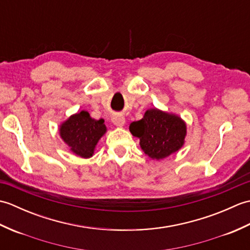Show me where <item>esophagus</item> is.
Masks as SVG:
<instances>
[{
    "instance_id": "34e87169",
    "label": "esophagus",
    "mask_w": 250,
    "mask_h": 250,
    "mask_svg": "<svg viewBox=\"0 0 250 250\" xmlns=\"http://www.w3.org/2000/svg\"><path fill=\"white\" fill-rule=\"evenodd\" d=\"M111 122L116 125L119 126V128H122L125 124V118L122 115H114L111 117Z\"/></svg>"
}]
</instances>
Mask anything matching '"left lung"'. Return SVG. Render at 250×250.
Instances as JSON below:
<instances>
[{
	"instance_id": "left-lung-1",
	"label": "left lung",
	"mask_w": 250,
	"mask_h": 250,
	"mask_svg": "<svg viewBox=\"0 0 250 250\" xmlns=\"http://www.w3.org/2000/svg\"><path fill=\"white\" fill-rule=\"evenodd\" d=\"M132 135L140 139L142 150L152 160L160 161L177 152L185 144L187 124L176 114L149 108L143 118L129 126Z\"/></svg>"
}]
</instances>
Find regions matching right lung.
Here are the masks:
<instances>
[{"mask_svg": "<svg viewBox=\"0 0 250 250\" xmlns=\"http://www.w3.org/2000/svg\"><path fill=\"white\" fill-rule=\"evenodd\" d=\"M106 132L104 119H93L87 110L73 114L59 125V134L70 150L81 158L94 155L95 147Z\"/></svg>", "mask_w": 250, "mask_h": 250, "instance_id": "right-lung-1", "label": "right lung"}]
</instances>
